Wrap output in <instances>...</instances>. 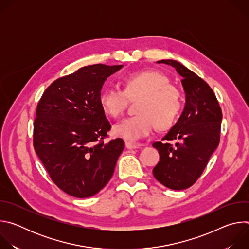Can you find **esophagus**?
<instances>
[{
    "mask_svg": "<svg viewBox=\"0 0 249 249\" xmlns=\"http://www.w3.org/2000/svg\"><path fill=\"white\" fill-rule=\"evenodd\" d=\"M125 146L128 150H134V149H138L141 147V145L139 144H135V143H131V142H125Z\"/></svg>",
    "mask_w": 249,
    "mask_h": 249,
    "instance_id": "obj_1",
    "label": "esophagus"
}]
</instances>
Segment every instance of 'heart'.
Returning a JSON list of instances; mask_svg holds the SVG:
<instances>
[{
  "label": "heart",
  "instance_id": "heart-1",
  "mask_svg": "<svg viewBox=\"0 0 249 249\" xmlns=\"http://www.w3.org/2000/svg\"><path fill=\"white\" fill-rule=\"evenodd\" d=\"M166 76L157 71L132 73L123 78V90L110 87L101 91L99 103L104 112L118 118L125 111L128 98L138 100L139 114L128 117L114 125L117 137L136 142L149 136L155 126L160 130L171 127L182 109L179 90L168 84Z\"/></svg>",
  "mask_w": 249,
  "mask_h": 249
}]
</instances>
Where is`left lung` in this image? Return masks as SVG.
Segmentation results:
<instances>
[{
  "label": "left lung",
  "instance_id": "1",
  "mask_svg": "<svg viewBox=\"0 0 249 249\" xmlns=\"http://www.w3.org/2000/svg\"><path fill=\"white\" fill-rule=\"evenodd\" d=\"M157 63L173 67L180 75L185 105L179 119L162 138L168 143L153 144L160 155L153 173L165 187L183 190L196 182L219 146L222 110L214 91L191 70L175 60Z\"/></svg>",
  "mask_w": 249,
  "mask_h": 249
}]
</instances>
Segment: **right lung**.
<instances>
[{
  "mask_svg": "<svg viewBox=\"0 0 249 249\" xmlns=\"http://www.w3.org/2000/svg\"><path fill=\"white\" fill-rule=\"evenodd\" d=\"M122 67H83L52 83L38 102L34 150L54 183L71 196L99 192L124 150L121 138L104 143L111 125L99 103L104 82Z\"/></svg>",
  "mask_w": 249,
  "mask_h": 249,
  "instance_id": "obj_1",
  "label": "right lung"
}]
</instances>
